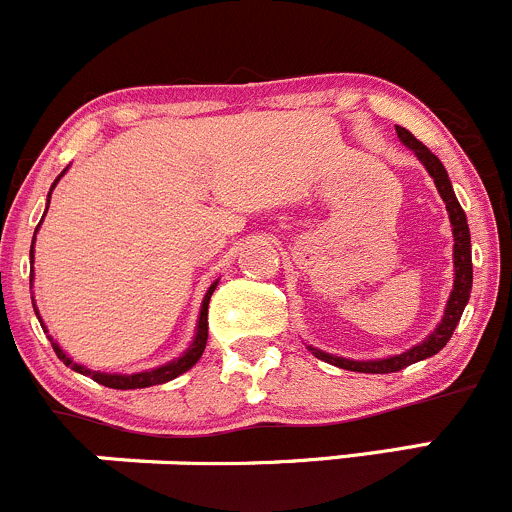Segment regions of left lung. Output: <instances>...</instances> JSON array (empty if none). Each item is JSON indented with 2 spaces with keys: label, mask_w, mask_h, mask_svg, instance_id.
I'll list each match as a JSON object with an SVG mask.
<instances>
[{
  "label": "left lung",
  "mask_w": 512,
  "mask_h": 512,
  "mask_svg": "<svg viewBox=\"0 0 512 512\" xmlns=\"http://www.w3.org/2000/svg\"><path fill=\"white\" fill-rule=\"evenodd\" d=\"M396 131H398V139H401L408 149L416 151L418 159L423 161V166H426L428 174L433 176L435 186H438V194L443 196L445 209H448L450 226H453V241H455V246H453V263H455L453 291H450L448 306H445V316H443V321L438 323V328L430 333L421 346H413L411 351L401 353V356L381 358V361H348V358H338V356H331V353H323V351H316V348H311V351L316 353V358L331 363V366L346 368V371L396 373V371H403L406 366H411V363H418V361H423V358L435 356V353H438L440 348L450 341V336H453L455 326H458L460 316H463L465 303H468V298H470V288H473V258H470L468 221H465V211L460 209L458 199H455L453 186H450V179H448V171L443 169V164H440L438 156H435L428 146H423L421 141L411 134V131L403 129V126H396Z\"/></svg>",
  "instance_id": "obj_1"
}]
</instances>
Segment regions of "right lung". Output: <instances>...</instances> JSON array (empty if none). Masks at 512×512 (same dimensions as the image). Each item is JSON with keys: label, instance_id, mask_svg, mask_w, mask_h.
Segmentation results:
<instances>
[{"label": "right lung", "instance_id": "obj_1", "mask_svg": "<svg viewBox=\"0 0 512 512\" xmlns=\"http://www.w3.org/2000/svg\"><path fill=\"white\" fill-rule=\"evenodd\" d=\"M62 174H64V171H62ZM54 184H57V181H54ZM52 189H54V186H52ZM49 194H52V191H49ZM34 236H37V231H34ZM29 258H32V263H34V246H32V251H29ZM29 276H32V273H29ZM29 281H32V278H29ZM214 288H216V283L209 288V293H206L204 303H201L199 331H196V338H194V343H191L189 351H186L181 358H176V361L166 363V366L154 368V371L134 373V376H116V373L89 371V368L79 366V363H74L72 358H67V353H64L62 348L57 346V343H52V346H54V351H57L59 361H64V366H69V368H72V371L84 373V376H91V381L101 383V386H106V388H116V391H129V388L159 386V383H166V381H171V378L181 376V373H184V371H189V368L194 366L196 361H199L201 353H204L206 338H209V298H211V293H214Z\"/></svg>", "mask_w": 512, "mask_h": 512}]
</instances>
